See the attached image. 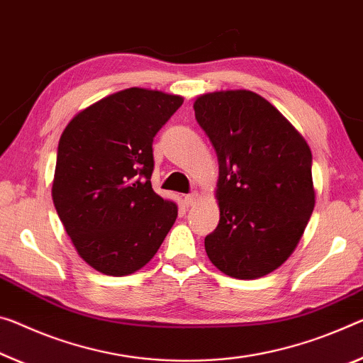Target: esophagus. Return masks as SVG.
Here are the masks:
<instances>
[{
	"instance_id": "obj_1",
	"label": "esophagus",
	"mask_w": 363,
	"mask_h": 363,
	"mask_svg": "<svg viewBox=\"0 0 363 363\" xmlns=\"http://www.w3.org/2000/svg\"><path fill=\"white\" fill-rule=\"evenodd\" d=\"M197 199H199L197 194H189L184 197V205L192 206V205H195V202H197Z\"/></svg>"
}]
</instances>
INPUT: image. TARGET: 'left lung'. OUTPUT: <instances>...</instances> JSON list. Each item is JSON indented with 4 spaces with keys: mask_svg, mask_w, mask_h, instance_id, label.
<instances>
[{
    "mask_svg": "<svg viewBox=\"0 0 363 363\" xmlns=\"http://www.w3.org/2000/svg\"><path fill=\"white\" fill-rule=\"evenodd\" d=\"M194 109L220 164V223L205 238L206 255L231 278H262L292 255L312 216V152L255 91L203 94Z\"/></svg>",
    "mask_w": 363,
    "mask_h": 363,
    "instance_id": "1",
    "label": "left lung"
}]
</instances>
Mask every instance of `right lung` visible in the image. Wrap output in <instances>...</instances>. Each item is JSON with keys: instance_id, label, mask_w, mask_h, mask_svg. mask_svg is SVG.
<instances>
[{"instance_id": "1", "label": "right lung", "mask_w": 363, "mask_h": 363, "mask_svg": "<svg viewBox=\"0 0 363 363\" xmlns=\"http://www.w3.org/2000/svg\"><path fill=\"white\" fill-rule=\"evenodd\" d=\"M182 101L130 87L79 111L62 130L51 197L77 254L96 272L135 273L174 224L177 205L152 189V143Z\"/></svg>"}]
</instances>
